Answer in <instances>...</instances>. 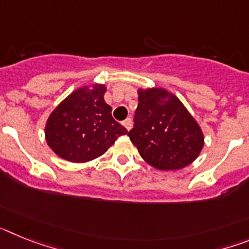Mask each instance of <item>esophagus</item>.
I'll list each match as a JSON object with an SVG mask.
<instances>
[{
    "mask_svg": "<svg viewBox=\"0 0 249 249\" xmlns=\"http://www.w3.org/2000/svg\"><path fill=\"white\" fill-rule=\"evenodd\" d=\"M122 124H123V126H124V127H126L127 131H129V129L132 128V121H131V118H127V120L123 121Z\"/></svg>",
    "mask_w": 249,
    "mask_h": 249,
    "instance_id": "34e87169",
    "label": "esophagus"
}]
</instances>
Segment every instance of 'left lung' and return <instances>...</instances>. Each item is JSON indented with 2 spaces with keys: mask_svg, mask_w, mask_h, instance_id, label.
<instances>
[{
  "mask_svg": "<svg viewBox=\"0 0 249 249\" xmlns=\"http://www.w3.org/2000/svg\"><path fill=\"white\" fill-rule=\"evenodd\" d=\"M135 128L128 132L141 157L160 171L190 166L204 146L198 122L181 100L160 87L138 89Z\"/></svg>",
  "mask_w": 249,
  "mask_h": 249,
  "instance_id": "1",
  "label": "left lung"
}]
</instances>
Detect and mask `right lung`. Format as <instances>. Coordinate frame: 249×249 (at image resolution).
Here are the masks:
<instances>
[{
	"mask_svg": "<svg viewBox=\"0 0 249 249\" xmlns=\"http://www.w3.org/2000/svg\"><path fill=\"white\" fill-rule=\"evenodd\" d=\"M106 86H82L70 93L48 116L45 126L47 144L58 157L86 163L107 152L127 129L112 118L105 102Z\"/></svg>",
	"mask_w": 249,
	"mask_h": 249,
	"instance_id": "right-lung-1",
	"label": "right lung"
}]
</instances>
